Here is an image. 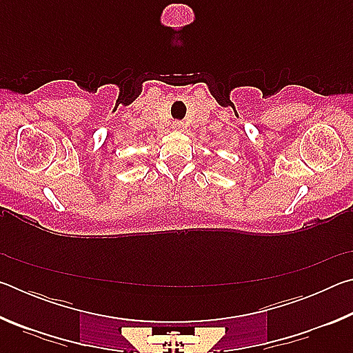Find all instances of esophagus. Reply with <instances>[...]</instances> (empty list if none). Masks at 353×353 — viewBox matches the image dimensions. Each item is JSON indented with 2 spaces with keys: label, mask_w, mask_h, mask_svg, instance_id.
Wrapping results in <instances>:
<instances>
[{
  "label": "esophagus",
  "mask_w": 353,
  "mask_h": 353,
  "mask_svg": "<svg viewBox=\"0 0 353 353\" xmlns=\"http://www.w3.org/2000/svg\"><path fill=\"white\" fill-rule=\"evenodd\" d=\"M172 126H174L176 130H183V128H185L182 121H174V124H172Z\"/></svg>",
  "instance_id": "obj_1"
}]
</instances>
